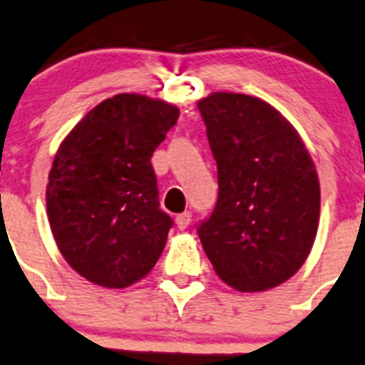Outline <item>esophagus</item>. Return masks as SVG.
<instances>
[{"label":"esophagus","instance_id":"obj_1","mask_svg":"<svg viewBox=\"0 0 365 365\" xmlns=\"http://www.w3.org/2000/svg\"><path fill=\"white\" fill-rule=\"evenodd\" d=\"M189 225H191V211H183L176 217V226L180 230H185Z\"/></svg>","mask_w":365,"mask_h":365}]
</instances>
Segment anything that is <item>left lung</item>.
Instances as JSON below:
<instances>
[{"instance_id":"left-lung-1","label":"left lung","mask_w":365,"mask_h":365,"mask_svg":"<svg viewBox=\"0 0 365 365\" xmlns=\"http://www.w3.org/2000/svg\"><path fill=\"white\" fill-rule=\"evenodd\" d=\"M219 198L198 226L217 277L237 292H267L295 274L317 235L321 189L299 131L271 103L237 93L198 100Z\"/></svg>"}]
</instances>
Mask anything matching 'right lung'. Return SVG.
<instances>
[{"mask_svg":"<svg viewBox=\"0 0 365 365\" xmlns=\"http://www.w3.org/2000/svg\"><path fill=\"white\" fill-rule=\"evenodd\" d=\"M178 116L173 103L122 93L91 109L59 145L48 220L66 263L96 286H131L163 252L173 219L159 210L150 158Z\"/></svg>","mask_w":365,"mask_h":365,"instance_id":"right-lung-1","label":"right lung"}]
</instances>
